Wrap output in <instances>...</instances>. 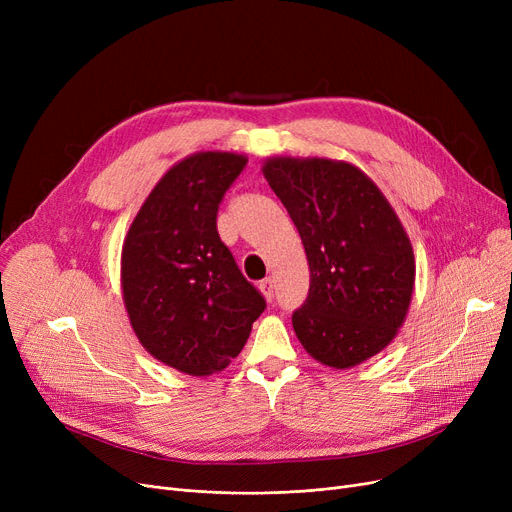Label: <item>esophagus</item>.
<instances>
[{"mask_svg": "<svg viewBox=\"0 0 512 512\" xmlns=\"http://www.w3.org/2000/svg\"><path fill=\"white\" fill-rule=\"evenodd\" d=\"M259 288H261L263 297H265L267 301H272V299H274V288H276V284H274V280H272V278H265V280H261V282H259Z\"/></svg>", "mask_w": 512, "mask_h": 512, "instance_id": "1", "label": "esophagus"}]
</instances>
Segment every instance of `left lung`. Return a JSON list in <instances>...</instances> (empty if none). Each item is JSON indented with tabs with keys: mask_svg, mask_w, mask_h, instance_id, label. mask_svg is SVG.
I'll use <instances>...</instances> for the list:
<instances>
[{
	"mask_svg": "<svg viewBox=\"0 0 512 512\" xmlns=\"http://www.w3.org/2000/svg\"><path fill=\"white\" fill-rule=\"evenodd\" d=\"M297 226L309 292L292 328L319 363L346 369L378 355L409 311L415 259L394 209L359 168L276 157L263 166Z\"/></svg>",
	"mask_w": 512,
	"mask_h": 512,
	"instance_id": "obj_1",
	"label": "left lung"
}]
</instances>
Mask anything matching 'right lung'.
<instances>
[{
    "instance_id": "1",
    "label": "right lung",
    "mask_w": 512,
    "mask_h": 512,
    "mask_svg": "<svg viewBox=\"0 0 512 512\" xmlns=\"http://www.w3.org/2000/svg\"><path fill=\"white\" fill-rule=\"evenodd\" d=\"M247 157L182 159L143 203L122 249V292L134 334L182 373L222 371L265 311L218 234V209Z\"/></svg>"
}]
</instances>
